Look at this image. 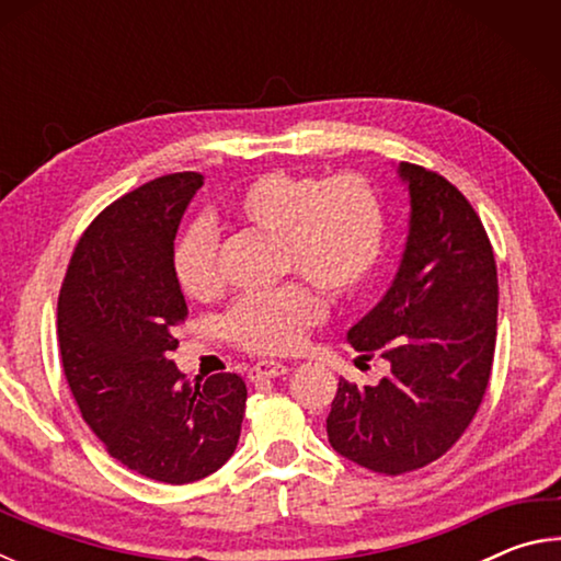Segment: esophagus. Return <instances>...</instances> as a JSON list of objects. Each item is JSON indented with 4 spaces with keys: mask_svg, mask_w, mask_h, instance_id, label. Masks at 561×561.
Listing matches in <instances>:
<instances>
[{
    "mask_svg": "<svg viewBox=\"0 0 561 561\" xmlns=\"http://www.w3.org/2000/svg\"><path fill=\"white\" fill-rule=\"evenodd\" d=\"M289 371V366L279 364V360H260L250 368V381H262V378H277Z\"/></svg>",
    "mask_w": 561,
    "mask_h": 561,
    "instance_id": "34e87169",
    "label": "esophagus"
}]
</instances>
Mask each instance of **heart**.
<instances>
[{
    "label": "heart",
    "mask_w": 561,
    "mask_h": 561,
    "mask_svg": "<svg viewBox=\"0 0 561 561\" xmlns=\"http://www.w3.org/2000/svg\"><path fill=\"white\" fill-rule=\"evenodd\" d=\"M234 220L277 240V267L331 299H351L366 287L381 257L383 207L360 175H319L267 170L230 201ZM173 272L190 299L210 301L222 289L217 234L195 222L178 237ZM301 284L244 294L227 311L225 331L244 351L282 356L299 348L324 317V301Z\"/></svg>",
    "instance_id": "obj_1"
}]
</instances>
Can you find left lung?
<instances>
[{"label": "left lung", "instance_id": "obj_1", "mask_svg": "<svg viewBox=\"0 0 561 561\" xmlns=\"http://www.w3.org/2000/svg\"><path fill=\"white\" fill-rule=\"evenodd\" d=\"M398 173L411 195L401 267L346 334L360 360H388V374L364 388L341 378L327 417L331 448L381 474L425 468L458 443L497 339V267L478 213L433 170L401 163Z\"/></svg>", "mask_w": 561, "mask_h": 561}]
</instances>
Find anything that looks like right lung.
I'll list each match as a JSON object with an SVG mask.
<instances>
[{
  "label": "right lung",
  "mask_w": 561,
  "mask_h": 561,
  "mask_svg": "<svg viewBox=\"0 0 561 561\" xmlns=\"http://www.w3.org/2000/svg\"><path fill=\"white\" fill-rule=\"evenodd\" d=\"M201 187V173H173L111 203L81 234L59 294L61 364L81 417L111 458L168 485L232 458L247 403L237 374L187 381L170 358L187 317L173 242Z\"/></svg>",
  "instance_id": "right-lung-1"
}]
</instances>
